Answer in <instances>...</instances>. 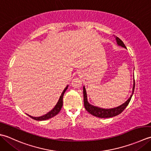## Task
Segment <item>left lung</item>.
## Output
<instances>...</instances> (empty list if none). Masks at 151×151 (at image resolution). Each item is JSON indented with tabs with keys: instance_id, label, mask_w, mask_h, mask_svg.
<instances>
[{
	"instance_id": "obj_1",
	"label": "left lung",
	"mask_w": 151,
	"mask_h": 151,
	"mask_svg": "<svg viewBox=\"0 0 151 151\" xmlns=\"http://www.w3.org/2000/svg\"><path fill=\"white\" fill-rule=\"evenodd\" d=\"M114 37L116 40V44H117L119 46H121L122 47L127 49V47H126L125 45L124 44V43L122 42V41L121 39H119L118 37H116L115 36ZM134 87H135V81L134 79L132 93V94L130 95V98H129L124 103H123L122 104H121V105H120L117 107H113V108H110V109H105V108H101V107H99L98 106H93L88 102V99H87V91H86L85 86H83V98H84L85 108L89 113H90V114L93 115L95 116H97V117H99V118H110V117H113V116L118 115L120 114V113H121L126 107H127V106L128 105V104L130 102V101L132 98V95H133Z\"/></svg>"
}]
</instances>
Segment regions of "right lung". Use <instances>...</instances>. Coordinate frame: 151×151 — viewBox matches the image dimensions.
<instances>
[{
	"instance_id": "1",
	"label": "right lung",
	"mask_w": 151,
	"mask_h": 151,
	"mask_svg": "<svg viewBox=\"0 0 151 151\" xmlns=\"http://www.w3.org/2000/svg\"><path fill=\"white\" fill-rule=\"evenodd\" d=\"M68 87V85L66 87H65V88L64 89V91H63L62 94H61L59 98V99H58L57 103L56 104V105L55 106V107H53V109H52L50 111H49L47 113H46V114L40 116H32L31 115H29L28 114H27L28 116H29L30 117H31L32 119L36 120V121H45V120L49 119L50 118L53 117L55 115H57L58 113L60 112V111L62 108L63 107V96H64V94L65 93L66 91L67 90Z\"/></svg>"
}]
</instances>
